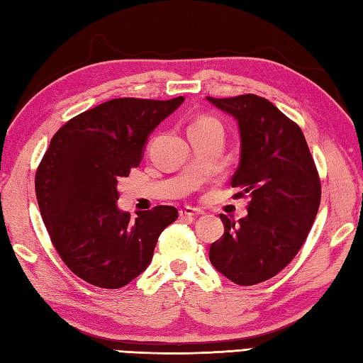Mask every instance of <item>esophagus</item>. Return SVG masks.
<instances>
[{"label":"esophagus","instance_id":"1","mask_svg":"<svg viewBox=\"0 0 363 363\" xmlns=\"http://www.w3.org/2000/svg\"><path fill=\"white\" fill-rule=\"evenodd\" d=\"M204 212L201 209H198V207H191V206H186L184 209L179 211V215L182 218H190V217H199V215H203Z\"/></svg>","mask_w":363,"mask_h":363}]
</instances>
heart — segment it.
Masks as SVG:
<instances>
[{
    "mask_svg": "<svg viewBox=\"0 0 363 363\" xmlns=\"http://www.w3.org/2000/svg\"><path fill=\"white\" fill-rule=\"evenodd\" d=\"M211 123H218L217 120H213V118H209V117H204V118H199L198 121H195L194 125L191 126H198V125H211ZM220 125V123H218Z\"/></svg>",
    "mask_w": 363,
    "mask_h": 363,
    "instance_id": "heart-1",
    "label": "heart"
}]
</instances>
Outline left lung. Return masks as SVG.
I'll return each instance as SVG.
<instances>
[{"instance_id":"1","label":"left lung","mask_w":363,"mask_h":363,"mask_svg":"<svg viewBox=\"0 0 363 363\" xmlns=\"http://www.w3.org/2000/svg\"><path fill=\"white\" fill-rule=\"evenodd\" d=\"M234 117L240 133V164L230 186L250 194L248 215H220L225 234L211 245L217 272L238 285L264 282L287 267L317 217L321 186L303 130L257 95L211 98Z\"/></svg>"}]
</instances>
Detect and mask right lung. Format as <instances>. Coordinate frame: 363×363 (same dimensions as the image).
Wrapping results in <instances>:
<instances>
[{
    "label": "right lung",
    "mask_w": 363,
    "mask_h": 363,
    "mask_svg": "<svg viewBox=\"0 0 363 363\" xmlns=\"http://www.w3.org/2000/svg\"><path fill=\"white\" fill-rule=\"evenodd\" d=\"M184 99H111L51 138L35 174L38 209L59 256L86 282L125 287L151 264L160 233L177 218L176 207L157 206L130 220L117 206V184L140 165L150 134Z\"/></svg>",
    "instance_id": "add662e5"
}]
</instances>
